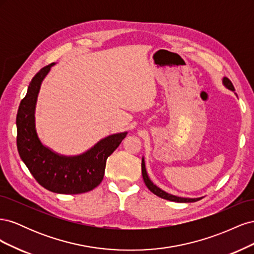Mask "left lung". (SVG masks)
I'll return each instance as SVG.
<instances>
[{
	"mask_svg": "<svg viewBox=\"0 0 254 254\" xmlns=\"http://www.w3.org/2000/svg\"><path fill=\"white\" fill-rule=\"evenodd\" d=\"M222 83H224V86L231 90V91H235L233 84L231 82V80H230L229 78L227 77H224L222 78ZM142 176H143V180L146 184V187L148 188V190L151 191V193H153L155 195L163 198V199H166V200H170V201H175V202H195V201H198L200 200V199L202 197H199V198H184V197H178V196H175V195H172L170 193H166L165 190H161L160 188H158L156 184H153V182L149 179L148 177V174L147 172H146V166H145V160L144 158H142Z\"/></svg>",
	"mask_w": 254,
	"mask_h": 254,
	"instance_id": "obj_1",
	"label": "left lung"
}]
</instances>
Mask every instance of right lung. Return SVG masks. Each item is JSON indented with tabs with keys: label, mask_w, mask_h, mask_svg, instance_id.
Returning <instances> with one entry per match:
<instances>
[{
	"label": "right lung",
	"mask_w": 254,
	"mask_h": 254,
	"mask_svg": "<svg viewBox=\"0 0 254 254\" xmlns=\"http://www.w3.org/2000/svg\"><path fill=\"white\" fill-rule=\"evenodd\" d=\"M55 64L42 67L29 82L17 114V147L20 158L37 182L53 193L81 194L102 182L107 159L125 139L127 131L98 141L77 156H64L42 144L36 130L35 111L38 94L45 76Z\"/></svg>",
	"instance_id": "right-lung-1"
}]
</instances>
